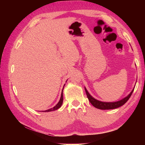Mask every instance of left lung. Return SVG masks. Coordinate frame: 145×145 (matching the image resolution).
<instances>
[{"label":"left lung","mask_w":145,"mask_h":145,"mask_svg":"<svg viewBox=\"0 0 145 145\" xmlns=\"http://www.w3.org/2000/svg\"><path fill=\"white\" fill-rule=\"evenodd\" d=\"M134 89H132V91L131 92V93H130V94L128 95V96L126 97L125 98H124L123 99L120 100V101L115 102H104L99 101V100H97L96 99H95L93 97H92L90 95L89 93H88L87 89H86V88H85L86 93L88 99L89 100L91 104L95 107L97 108V109H103V110L116 109V108L119 107L120 106H121V105H123V104H125L127 101H128L129 98L131 97V96L132 94V93H133V91H134Z\"/></svg>","instance_id":"left-lung-1"}]
</instances>
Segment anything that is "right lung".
<instances>
[{
  "mask_svg": "<svg viewBox=\"0 0 145 145\" xmlns=\"http://www.w3.org/2000/svg\"><path fill=\"white\" fill-rule=\"evenodd\" d=\"M63 91H62V93H61V99L59 100V101L57 103V104L55 105L54 107L53 108H51V109H49L48 110H46L45 111V112H50V111H55V110H57L59 108L61 107V105L63 104Z\"/></svg>",
  "mask_w": 145,
  "mask_h": 145,
  "instance_id": "right-lung-1",
  "label": "right lung"
}]
</instances>
